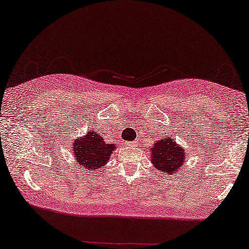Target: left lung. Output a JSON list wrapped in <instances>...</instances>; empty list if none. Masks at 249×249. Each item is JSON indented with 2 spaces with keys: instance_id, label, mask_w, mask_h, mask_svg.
<instances>
[{
  "instance_id": "left-lung-1",
  "label": "left lung",
  "mask_w": 249,
  "mask_h": 249,
  "mask_svg": "<svg viewBox=\"0 0 249 249\" xmlns=\"http://www.w3.org/2000/svg\"><path fill=\"white\" fill-rule=\"evenodd\" d=\"M187 156L185 149L170 137L163 136L155 142L151 148V161L156 169L166 172V175L183 168Z\"/></svg>"
}]
</instances>
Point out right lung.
Masks as SVG:
<instances>
[{
  "mask_svg": "<svg viewBox=\"0 0 249 249\" xmlns=\"http://www.w3.org/2000/svg\"><path fill=\"white\" fill-rule=\"evenodd\" d=\"M115 147L117 144L105 141L100 131H88L85 137L74 141L72 152L74 162L84 169L100 170L107 164Z\"/></svg>",
  "mask_w": 249,
  "mask_h": 249,
  "instance_id": "add662e5",
  "label": "right lung"
}]
</instances>
